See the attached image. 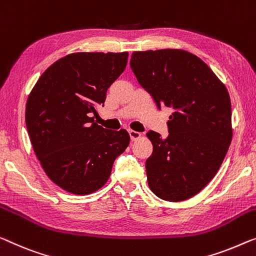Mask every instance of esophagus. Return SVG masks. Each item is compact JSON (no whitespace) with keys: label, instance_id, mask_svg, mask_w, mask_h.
Wrapping results in <instances>:
<instances>
[{"label":"esophagus","instance_id":"esophagus-1","mask_svg":"<svg viewBox=\"0 0 256 256\" xmlns=\"http://www.w3.org/2000/svg\"><path fill=\"white\" fill-rule=\"evenodd\" d=\"M128 134H130V136H131V140H132V141L138 140V139L140 138V136H141V133H140V132L133 131V130H130Z\"/></svg>","mask_w":256,"mask_h":256}]
</instances>
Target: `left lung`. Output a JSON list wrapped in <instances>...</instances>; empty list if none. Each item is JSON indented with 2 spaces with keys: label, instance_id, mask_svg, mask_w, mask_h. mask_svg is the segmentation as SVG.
<instances>
[{
  "label": "left lung",
  "instance_id": "8db88e82",
  "mask_svg": "<svg viewBox=\"0 0 256 256\" xmlns=\"http://www.w3.org/2000/svg\"><path fill=\"white\" fill-rule=\"evenodd\" d=\"M130 66L158 108L174 109L166 139L147 133L150 188L162 200H188L215 177L230 147L228 92L204 60L182 49L134 52Z\"/></svg>",
  "mask_w": 256,
  "mask_h": 256
}]
</instances>
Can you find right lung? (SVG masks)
Instances as JSON below:
<instances>
[{"mask_svg":"<svg viewBox=\"0 0 256 256\" xmlns=\"http://www.w3.org/2000/svg\"><path fill=\"white\" fill-rule=\"evenodd\" d=\"M128 57V52L66 55L41 74L28 95L25 120L34 152L50 180L68 193L100 190L128 146L126 130L109 131L92 117Z\"/></svg>","mask_w":256,"mask_h":256,"instance_id":"add662e5","label":"right lung"}]
</instances>
